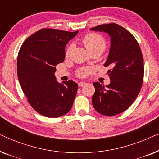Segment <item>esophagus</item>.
Returning a JSON list of instances; mask_svg holds the SVG:
<instances>
[{
    "mask_svg": "<svg viewBox=\"0 0 159 159\" xmlns=\"http://www.w3.org/2000/svg\"><path fill=\"white\" fill-rule=\"evenodd\" d=\"M84 84H86V82H80L78 83V85H79V87H82L84 86Z\"/></svg>",
    "mask_w": 159,
    "mask_h": 159,
    "instance_id": "obj_1",
    "label": "esophagus"
}]
</instances>
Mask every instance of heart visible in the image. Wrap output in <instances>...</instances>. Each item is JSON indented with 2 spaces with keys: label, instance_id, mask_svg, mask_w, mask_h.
<instances>
[{
  "label": "heart",
  "instance_id": "heart-1",
  "mask_svg": "<svg viewBox=\"0 0 159 159\" xmlns=\"http://www.w3.org/2000/svg\"><path fill=\"white\" fill-rule=\"evenodd\" d=\"M82 43H83L84 47L88 50L89 53H92V52H98V53H101L103 52L104 50L106 48V42L103 37L100 35V34H95V33H91L84 37L82 39ZM73 45H69L68 47L66 48V51H65V56L66 58H69L71 56V52L73 50ZM90 70L89 69L82 68L80 69L78 71L77 75L80 77H85L90 73Z\"/></svg>",
  "mask_w": 159,
  "mask_h": 159
}]
</instances>
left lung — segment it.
<instances>
[{"label":"left lung","mask_w":159,"mask_h":159,"mask_svg":"<svg viewBox=\"0 0 159 159\" xmlns=\"http://www.w3.org/2000/svg\"><path fill=\"white\" fill-rule=\"evenodd\" d=\"M92 31L104 32L111 37V47L104 66L111 82L104 87L93 83L95 91L92 103L99 114L112 116L125 111L140 93L143 82L144 65L140 48L134 37L115 23L98 25Z\"/></svg>","instance_id":"left-lung-1"}]
</instances>
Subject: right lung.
<instances>
[{"instance_id":"1","label":"right lung","mask_w":159,"mask_h":159,"mask_svg":"<svg viewBox=\"0 0 159 159\" xmlns=\"http://www.w3.org/2000/svg\"><path fill=\"white\" fill-rule=\"evenodd\" d=\"M78 32L41 29L26 39L19 50V83L29 103L43 116L60 117L72 107L78 84L72 80L59 83L54 73L56 65L64 61L67 43Z\"/></svg>"}]
</instances>
